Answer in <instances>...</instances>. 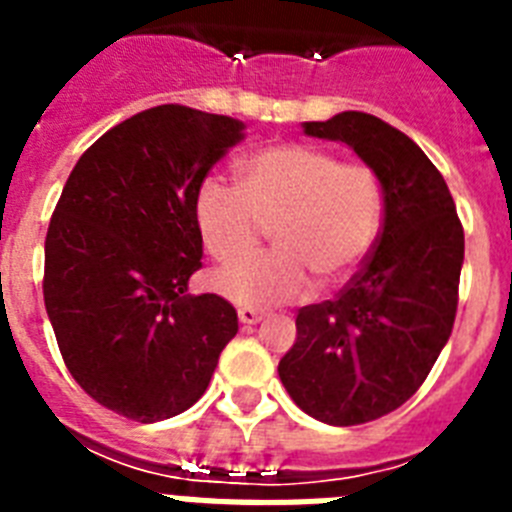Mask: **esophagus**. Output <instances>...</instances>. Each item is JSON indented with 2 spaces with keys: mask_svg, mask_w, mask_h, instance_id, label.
<instances>
[{
  "mask_svg": "<svg viewBox=\"0 0 512 512\" xmlns=\"http://www.w3.org/2000/svg\"><path fill=\"white\" fill-rule=\"evenodd\" d=\"M265 313L263 311H257V308H239V321L241 324H247V327H252V324H257V321H263Z\"/></svg>",
  "mask_w": 512,
  "mask_h": 512,
  "instance_id": "1",
  "label": "esophagus"
}]
</instances>
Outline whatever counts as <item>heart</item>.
<instances>
[{
  "instance_id": "b5f03b06",
  "label": "heart",
  "mask_w": 512,
  "mask_h": 512,
  "mask_svg": "<svg viewBox=\"0 0 512 512\" xmlns=\"http://www.w3.org/2000/svg\"><path fill=\"white\" fill-rule=\"evenodd\" d=\"M380 183L364 162H337L313 143H273L239 164V188L204 180L193 217L204 247L220 263H236L274 223L271 256L212 273V289L247 308L289 303L313 276L340 284L369 255L380 228Z\"/></svg>"
}]
</instances>
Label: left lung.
I'll return each mask as SVG.
<instances>
[{"label":"left lung","instance_id":"8db88e82","mask_svg":"<svg viewBox=\"0 0 512 512\" xmlns=\"http://www.w3.org/2000/svg\"><path fill=\"white\" fill-rule=\"evenodd\" d=\"M340 140L377 175L385 220L372 255L335 300L297 313V340L279 361L305 414L348 428L417 393L452 335L465 233L441 172L412 138L372 114L305 122Z\"/></svg>","mask_w":512,"mask_h":512}]
</instances>
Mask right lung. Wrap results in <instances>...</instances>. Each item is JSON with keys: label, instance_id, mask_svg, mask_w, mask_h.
I'll use <instances>...</instances> for the list:
<instances>
[{"label": "right lung", "instance_id": "obj_1", "mask_svg": "<svg viewBox=\"0 0 512 512\" xmlns=\"http://www.w3.org/2000/svg\"><path fill=\"white\" fill-rule=\"evenodd\" d=\"M244 122L156 106L98 138L68 175L44 241V308L87 396L159 422L204 396L239 332L228 300L188 295L201 268L193 204Z\"/></svg>", "mask_w": 512, "mask_h": 512}]
</instances>
